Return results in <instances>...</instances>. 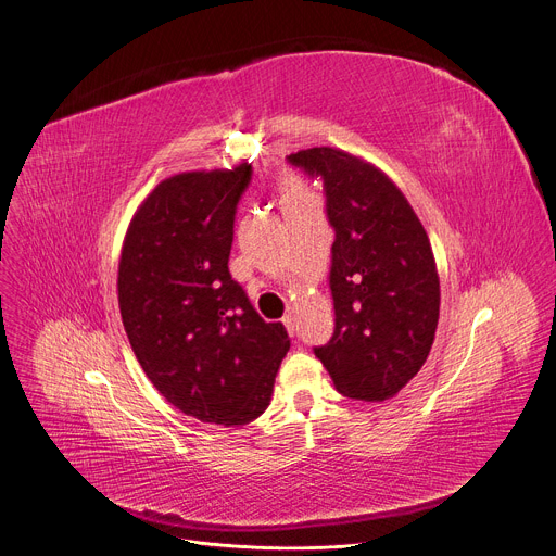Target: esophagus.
Returning <instances> with one entry per match:
<instances>
[{
  "instance_id": "34e87169",
  "label": "esophagus",
  "mask_w": 556,
  "mask_h": 556,
  "mask_svg": "<svg viewBox=\"0 0 556 556\" xmlns=\"http://www.w3.org/2000/svg\"><path fill=\"white\" fill-rule=\"evenodd\" d=\"M283 326H286V330H288L290 334H294V315H292V313L283 315Z\"/></svg>"
}]
</instances>
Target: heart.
<instances>
[{
  "mask_svg": "<svg viewBox=\"0 0 556 556\" xmlns=\"http://www.w3.org/2000/svg\"><path fill=\"white\" fill-rule=\"evenodd\" d=\"M279 190H281V201H283V199H299V197L308 194L306 188H304V184H301V181H299L294 175H290V173H286V175L279 177Z\"/></svg>",
  "mask_w": 556,
  "mask_h": 556,
  "instance_id": "b5f03b06",
  "label": "heart"
}]
</instances>
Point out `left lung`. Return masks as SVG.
<instances>
[{
    "mask_svg": "<svg viewBox=\"0 0 556 556\" xmlns=\"http://www.w3.org/2000/svg\"><path fill=\"white\" fill-rule=\"evenodd\" d=\"M326 188L334 228V332L315 348L334 388L359 401L392 399L426 364L439 321V273L410 201L375 164L321 146L288 157Z\"/></svg>",
    "mask_w": 556,
    "mask_h": 556,
    "instance_id": "8db88e82",
    "label": "left lung"
}]
</instances>
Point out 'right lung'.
<instances>
[{"label": "right lung", "instance_id": "obj_1", "mask_svg": "<svg viewBox=\"0 0 556 556\" xmlns=\"http://www.w3.org/2000/svg\"><path fill=\"white\" fill-rule=\"evenodd\" d=\"M250 164L160 181L135 211L119 260L117 296L135 357L184 415L241 426L270 403L290 348L230 277L235 211Z\"/></svg>", "mask_w": 556, "mask_h": 556}]
</instances>
